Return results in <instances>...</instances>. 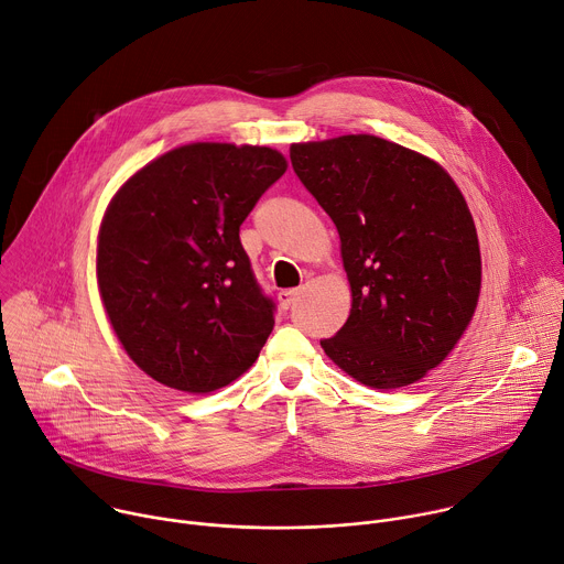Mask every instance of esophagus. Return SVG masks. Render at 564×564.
<instances>
[{
    "instance_id": "34e87169",
    "label": "esophagus",
    "mask_w": 564,
    "mask_h": 564,
    "mask_svg": "<svg viewBox=\"0 0 564 564\" xmlns=\"http://www.w3.org/2000/svg\"><path fill=\"white\" fill-rule=\"evenodd\" d=\"M296 299H299V292H294V290H283V292H279V305H281L283 310H290V307L296 303Z\"/></svg>"
}]
</instances>
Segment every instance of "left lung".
<instances>
[{
  "label": "left lung",
  "instance_id": "obj_1",
  "mask_svg": "<svg viewBox=\"0 0 564 564\" xmlns=\"http://www.w3.org/2000/svg\"><path fill=\"white\" fill-rule=\"evenodd\" d=\"M305 189L333 218L352 307L321 341L352 379L404 388L466 333L481 288L470 209L437 160L372 133L290 144Z\"/></svg>",
  "mask_w": 564,
  "mask_h": 564
}]
</instances>
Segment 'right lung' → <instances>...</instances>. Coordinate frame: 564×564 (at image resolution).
<instances>
[{
  "instance_id": "right-lung-1",
  "label": "right lung",
  "mask_w": 564,
  "mask_h": 564,
  "mask_svg": "<svg viewBox=\"0 0 564 564\" xmlns=\"http://www.w3.org/2000/svg\"><path fill=\"white\" fill-rule=\"evenodd\" d=\"M288 170L261 144L192 142L129 176L98 231L96 276L129 359L205 394L252 368L272 328L238 229Z\"/></svg>"
}]
</instances>
